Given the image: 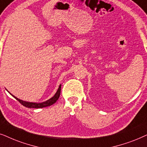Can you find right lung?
Listing matches in <instances>:
<instances>
[{
    "label": "right lung",
    "mask_w": 147,
    "mask_h": 147,
    "mask_svg": "<svg viewBox=\"0 0 147 147\" xmlns=\"http://www.w3.org/2000/svg\"><path fill=\"white\" fill-rule=\"evenodd\" d=\"M60 91H61V85H60L59 87H58V91H56L55 95H54L52 98L49 99L48 100H47L42 103H33V102H28V101H23L21 100V99H19V98H17V97L14 96V95H12V94H11L10 93H9L11 94L13 97H15V98L19 102H20V103H21L23 106L28 107V108H42V107L50 106V105H52V104H54V103H55L56 102V101L58 100V98H59L60 95Z\"/></svg>",
    "instance_id": "obj_1"
}]
</instances>
